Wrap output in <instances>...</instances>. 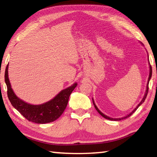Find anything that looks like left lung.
Segmentation results:
<instances>
[{"label":"left lung","instance_id":"1","mask_svg":"<svg viewBox=\"0 0 157 157\" xmlns=\"http://www.w3.org/2000/svg\"><path fill=\"white\" fill-rule=\"evenodd\" d=\"M149 63H150V62H149ZM152 66H151L150 63V75H149V78H148L147 84V89H146V91H145V94L144 97L143 98L142 100L140 101V102L139 103V104L137 105V107H136V108H135L133 110L131 113H130L129 114H128V115H127V116H126L125 117H123V118H110V117H109V116H107L105 115L104 113H102L101 112V111H100L99 109H98V108L96 107V105H95V104L94 99H93V98H92L93 103H94V107H95V109L97 110L98 112L99 113L101 116H102V117H104V118H106V119H108V120H111V121H121V120H123V119H125V118H128V117H129L130 116L132 115V114L135 112V111H136V110L139 107V106H140V105H141L143 102H144V101H145V98H146V97H147V94H148V89H149V87H148V84H149V82H150V78H151V77H152Z\"/></svg>","mask_w":157,"mask_h":157}]
</instances>
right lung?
I'll list each match as a JSON object with an SVG mask.
<instances>
[{"label": "right lung", "instance_id": "add662e5", "mask_svg": "<svg viewBox=\"0 0 157 157\" xmlns=\"http://www.w3.org/2000/svg\"><path fill=\"white\" fill-rule=\"evenodd\" d=\"M5 81L7 88V96L12 105L28 121L38 124L51 123L60 117L67 106L69 96L78 85L75 83L62 90L48 102L33 105L21 100L13 91L8 78V64L5 69Z\"/></svg>", "mask_w": 157, "mask_h": 157}]
</instances>
